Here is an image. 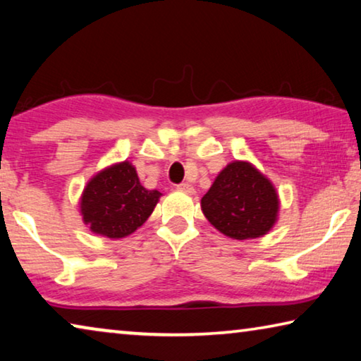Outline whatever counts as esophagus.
Returning a JSON list of instances; mask_svg holds the SVG:
<instances>
[{"label":"esophagus","mask_w":361,"mask_h":361,"mask_svg":"<svg viewBox=\"0 0 361 361\" xmlns=\"http://www.w3.org/2000/svg\"><path fill=\"white\" fill-rule=\"evenodd\" d=\"M177 188L182 192H187V193H195V188H193L190 184H187V182H182V184L177 185Z\"/></svg>","instance_id":"34e87169"}]
</instances>
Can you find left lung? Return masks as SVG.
<instances>
[{
  "mask_svg": "<svg viewBox=\"0 0 361 361\" xmlns=\"http://www.w3.org/2000/svg\"><path fill=\"white\" fill-rule=\"evenodd\" d=\"M202 212L224 235L245 240L268 234L277 219L279 198L271 180L253 164L234 161L204 193Z\"/></svg>",
  "mask_w": 361,
  "mask_h": 361,
  "instance_id": "obj_1",
  "label": "left lung"
}]
</instances>
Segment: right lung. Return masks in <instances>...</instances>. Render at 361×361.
Listing matches in <instances>:
<instances>
[{"label": "right lung", "mask_w": 361, "mask_h": 361, "mask_svg": "<svg viewBox=\"0 0 361 361\" xmlns=\"http://www.w3.org/2000/svg\"><path fill=\"white\" fill-rule=\"evenodd\" d=\"M161 193L147 190L129 161L99 171L84 188L80 213L95 234L123 238L135 232L153 213Z\"/></svg>", "instance_id": "add662e5"}]
</instances>
